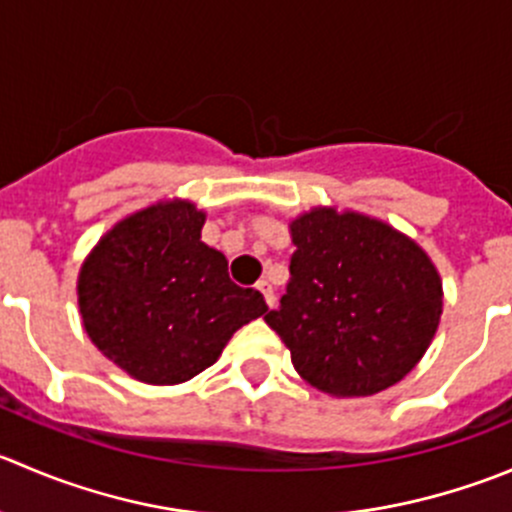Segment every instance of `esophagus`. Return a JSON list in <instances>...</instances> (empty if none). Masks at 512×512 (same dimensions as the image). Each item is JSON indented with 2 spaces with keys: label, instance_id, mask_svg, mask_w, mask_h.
<instances>
[{
  "label": "esophagus",
  "instance_id": "1",
  "mask_svg": "<svg viewBox=\"0 0 512 512\" xmlns=\"http://www.w3.org/2000/svg\"><path fill=\"white\" fill-rule=\"evenodd\" d=\"M257 290L262 292V297H265V302H267V307H272L275 305V292H272V285L267 280H257Z\"/></svg>",
  "mask_w": 512,
  "mask_h": 512
}]
</instances>
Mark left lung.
<instances>
[{
	"mask_svg": "<svg viewBox=\"0 0 512 512\" xmlns=\"http://www.w3.org/2000/svg\"><path fill=\"white\" fill-rule=\"evenodd\" d=\"M290 232V282L265 322L295 370L335 398H365L403 380L443 315L430 257L385 222L332 207L305 212Z\"/></svg>",
	"mask_w": 512,
	"mask_h": 512,
	"instance_id": "obj_1",
	"label": "left lung"
}]
</instances>
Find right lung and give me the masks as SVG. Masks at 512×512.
<instances>
[{
  "mask_svg": "<svg viewBox=\"0 0 512 512\" xmlns=\"http://www.w3.org/2000/svg\"><path fill=\"white\" fill-rule=\"evenodd\" d=\"M205 212L187 200L124 217L79 270L82 325L104 357L150 385H177L222 355L230 337L265 315V297L227 275L200 240Z\"/></svg>",
  "mask_w": 512,
  "mask_h": 512,
  "instance_id": "add662e5",
  "label": "right lung"
}]
</instances>
